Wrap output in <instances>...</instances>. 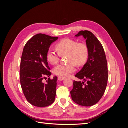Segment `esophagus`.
Returning <instances> with one entry per match:
<instances>
[{
    "mask_svg": "<svg viewBox=\"0 0 128 128\" xmlns=\"http://www.w3.org/2000/svg\"><path fill=\"white\" fill-rule=\"evenodd\" d=\"M64 79V77H61V76H58V80H62Z\"/></svg>",
    "mask_w": 128,
    "mask_h": 128,
    "instance_id": "obj_1",
    "label": "esophagus"
}]
</instances>
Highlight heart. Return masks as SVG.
<instances>
[{"instance_id": "b5f03b06", "label": "heart", "mask_w": 128, "mask_h": 128, "mask_svg": "<svg viewBox=\"0 0 128 128\" xmlns=\"http://www.w3.org/2000/svg\"><path fill=\"white\" fill-rule=\"evenodd\" d=\"M59 53L50 48L46 53V59L52 64H56L59 60L60 55L67 54L68 64H58L53 68L54 74L61 76H67L76 70L75 64L82 65L86 61L88 56V50L87 46L82 43H77L74 40L64 38L56 44Z\"/></svg>"}]
</instances>
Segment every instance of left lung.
Instances as JSON below:
<instances>
[{
	"instance_id": "obj_1",
	"label": "left lung",
	"mask_w": 128,
	"mask_h": 128,
	"mask_svg": "<svg viewBox=\"0 0 128 128\" xmlns=\"http://www.w3.org/2000/svg\"><path fill=\"white\" fill-rule=\"evenodd\" d=\"M80 36L86 40L88 56L82 69L75 76L84 80L82 82L74 80L70 94L75 103L83 106H91L99 101L106 90L107 62L101 42L94 34L88 30H81L75 35Z\"/></svg>"
}]
</instances>
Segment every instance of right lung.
<instances>
[{"instance_id":"obj_1","label":"right lung","mask_w":128,"mask_h":128,"mask_svg":"<svg viewBox=\"0 0 128 128\" xmlns=\"http://www.w3.org/2000/svg\"><path fill=\"white\" fill-rule=\"evenodd\" d=\"M58 39L45 34H38L26 42L23 50L20 64V83L27 101L34 106H48L54 102L57 77L42 80L51 72L46 53L50 45Z\"/></svg>"}]
</instances>
